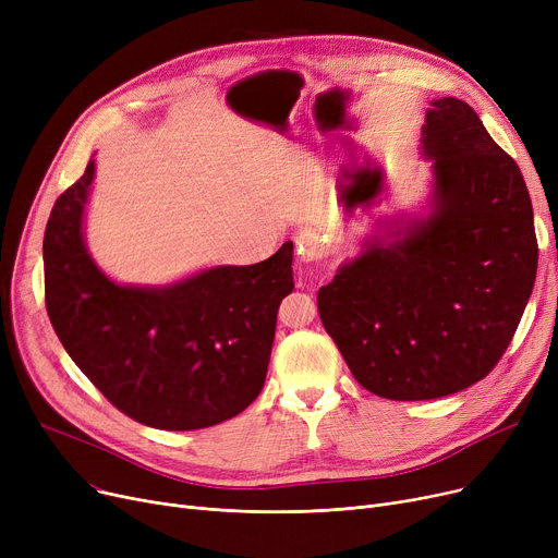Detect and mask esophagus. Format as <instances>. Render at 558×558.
I'll return each instance as SVG.
<instances>
[{
	"label": "esophagus",
	"instance_id": "1",
	"mask_svg": "<svg viewBox=\"0 0 558 558\" xmlns=\"http://www.w3.org/2000/svg\"><path fill=\"white\" fill-rule=\"evenodd\" d=\"M296 251H299V257L303 262L314 259V255L318 251V238H314L312 232H301L296 238Z\"/></svg>",
	"mask_w": 558,
	"mask_h": 558
}]
</instances>
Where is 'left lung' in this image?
<instances>
[{"label": "left lung", "instance_id": "8db88e82", "mask_svg": "<svg viewBox=\"0 0 558 558\" xmlns=\"http://www.w3.org/2000/svg\"><path fill=\"white\" fill-rule=\"evenodd\" d=\"M423 154L434 213L343 264L316 296L350 373L389 400H434L484 379L518 330L538 267L522 173L471 106L432 101Z\"/></svg>", "mask_w": 558, "mask_h": 558}]
</instances>
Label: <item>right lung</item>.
I'll return each instance as SVG.
<instances>
[{"instance_id": "add662e5", "label": "right lung", "mask_w": 558, "mask_h": 558, "mask_svg": "<svg viewBox=\"0 0 558 558\" xmlns=\"http://www.w3.org/2000/svg\"><path fill=\"white\" fill-rule=\"evenodd\" d=\"M93 179L90 160L56 198L43 244L45 305L68 355L142 425L187 432L238 416L267 377L276 314L294 289V244L251 267H215L165 289L120 287L83 246Z\"/></svg>"}]
</instances>
